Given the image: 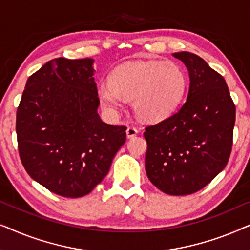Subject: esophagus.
Returning <instances> with one entry per match:
<instances>
[{
  "label": "esophagus",
  "mask_w": 250,
  "mask_h": 250,
  "mask_svg": "<svg viewBox=\"0 0 250 250\" xmlns=\"http://www.w3.org/2000/svg\"><path fill=\"white\" fill-rule=\"evenodd\" d=\"M139 131L138 128L134 127V126H128L127 129H126V135H127V138H134V136L138 134Z\"/></svg>",
  "instance_id": "obj_1"
}]
</instances>
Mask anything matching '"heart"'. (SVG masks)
I'll return each instance as SVG.
<instances>
[{
    "label": "heart",
    "mask_w": 250,
    "mask_h": 250,
    "mask_svg": "<svg viewBox=\"0 0 250 250\" xmlns=\"http://www.w3.org/2000/svg\"><path fill=\"white\" fill-rule=\"evenodd\" d=\"M110 83H101L97 94L110 112L122 107V98L132 100L135 115L145 122L166 119L180 107L188 88L183 68L172 61H133L116 68Z\"/></svg>",
    "instance_id": "heart-1"
}]
</instances>
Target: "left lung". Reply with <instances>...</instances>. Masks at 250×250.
I'll list each match as a JSON object with an SVG mask.
<instances>
[{"mask_svg": "<svg viewBox=\"0 0 250 250\" xmlns=\"http://www.w3.org/2000/svg\"><path fill=\"white\" fill-rule=\"evenodd\" d=\"M173 56L188 68L189 93L175 114L146 127V172L163 192L186 196L206 187L227 166L235 105L223 76L204 59L186 51Z\"/></svg>", "mask_w": 250, "mask_h": 250, "instance_id": "left-lung-1", "label": "left lung"}]
</instances>
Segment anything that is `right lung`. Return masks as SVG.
Here are the masks:
<instances>
[{"label": "right lung", "mask_w": 250, "mask_h": 250, "mask_svg": "<svg viewBox=\"0 0 250 250\" xmlns=\"http://www.w3.org/2000/svg\"><path fill=\"white\" fill-rule=\"evenodd\" d=\"M93 59L56 58L27 80L16 132L29 176L67 198L90 193L107 175L126 140V126L105 124Z\"/></svg>", "instance_id": "add662e5"}]
</instances>
